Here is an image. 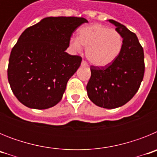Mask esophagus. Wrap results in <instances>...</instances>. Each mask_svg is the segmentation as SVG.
I'll return each instance as SVG.
<instances>
[{
    "label": "esophagus",
    "mask_w": 157,
    "mask_h": 157,
    "mask_svg": "<svg viewBox=\"0 0 157 157\" xmlns=\"http://www.w3.org/2000/svg\"><path fill=\"white\" fill-rule=\"evenodd\" d=\"M81 65L82 67H87V66H88V63H87L86 61H84V60H82V63H81Z\"/></svg>",
    "instance_id": "esophagus-1"
}]
</instances>
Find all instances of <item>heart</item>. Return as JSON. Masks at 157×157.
<instances>
[{
  "instance_id": "obj_1",
  "label": "heart",
  "mask_w": 157,
  "mask_h": 157,
  "mask_svg": "<svg viewBox=\"0 0 157 157\" xmlns=\"http://www.w3.org/2000/svg\"><path fill=\"white\" fill-rule=\"evenodd\" d=\"M123 39L120 32L101 24H93L81 28L78 37H72L70 45L80 52L86 48V57L92 64L105 67L117 59L122 51Z\"/></svg>"
}]
</instances>
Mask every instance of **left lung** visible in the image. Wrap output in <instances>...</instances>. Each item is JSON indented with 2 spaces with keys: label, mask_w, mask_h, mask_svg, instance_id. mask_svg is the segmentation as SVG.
<instances>
[{
  "label": "left lung",
  "mask_w": 157,
  "mask_h": 157,
  "mask_svg": "<svg viewBox=\"0 0 157 157\" xmlns=\"http://www.w3.org/2000/svg\"><path fill=\"white\" fill-rule=\"evenodd\" d=\"M123 37L122 51L117 59L105 67H90L91 77L86 86L93 103L104 109H116L135 95L145 72L143 48L138 37L124 25L109 19Z\"/></svg>",
  "instance_id": "8db88e82"
}]
</instances>
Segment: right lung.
I'll return each mask as SVG.
<instances>
[{
    "mask_svg": "<svg viewBox=\"0 0 157 157\" xmlns=\"http://www.w3.org/2000/svg\"><path fill=\"white\" fill-rule=\"evenodd\" d=\"M82 17L44 18L27 28L12 48L8 79L16 98L30 109H46L60 101L82 58L65 52Z\"/></svg>",
    "mask_w": 157,
    "mask_h": 157,
    "instance_id": "obj_1",
    "label": "right lung"
}]
</instances>
